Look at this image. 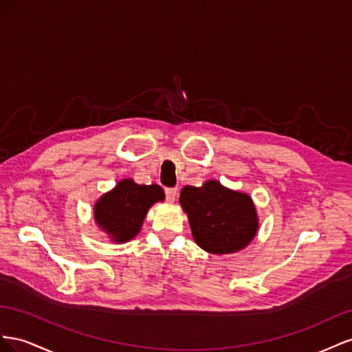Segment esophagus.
<instances>
[{
  "label": "esophagus",
  "instance_id": "esophagus-1",
  "mask_svg": "<svg viewBox=\"0 0 352 352\" xmlns=\"http://www.w3.org/2000/svg\"><path fill=\"white\" fill-rule=\"evenodd\" d=\"M165 197L169 204H173L177 197V188H165Z\"/></svg>",
  "mask_w": 352,
  "mask_h": 352
}]
</instances>
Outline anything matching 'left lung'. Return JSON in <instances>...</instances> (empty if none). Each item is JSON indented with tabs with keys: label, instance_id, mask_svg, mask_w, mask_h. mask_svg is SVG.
<instances>
[{
	"label": "left lung",
	"instance_id": "obj_1",
	"mask_svg": "<svg viewBox=\"0 0 352 352\" xmlns=\"http://www.w3.org/2000/svg\"><path fill=\"white\" fill-rule=\"evenodd\" d=\"M179 204L188 215L195 242L206 252H237L256 234L258 218L252 199L223 187L215 179L200 187L186 186Z\"/></svg>",
	"mask_w": 352,
	"mask_h": 352
}]
</instances>
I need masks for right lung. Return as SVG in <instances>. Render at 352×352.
Masks as SVG:
<instances>
[{"label":"right lung","instance_id":"add662e5","mask_svg":"<svg viewBox=\"0 0 352 352\" xmlns=\"http://www.w3.org/2000/svg\"><path fill=\"white\" fill-rule=\"evenodd\" d=\"M164 197V190L159 186L137 184L126 178L97 200L94 219L115 242L124 243L135 237L148 208Z\"/></svg>","mask_w":352,"mask_h":352}]
</instances>
